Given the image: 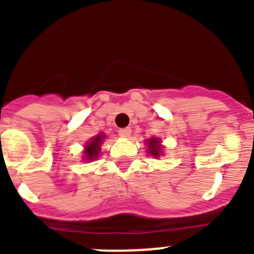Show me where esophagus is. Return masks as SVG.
Instances as JSON below:
<instances>
[{"mask_svg":"<svg viewBox=\"0 0 254 254\" xmlns=\"http://www.w3.org/2000/svg\"><path fill=\"white\" fill-rule=\"evenodd\" d=\"M118 134H120L121 137H129V134H131V128H129V127L120 128L118 129Z\"/></svg>","mask_w":254,"mask_h":254,"instance_id":"esophagus-1","label":"esophagus"}]
</instances>
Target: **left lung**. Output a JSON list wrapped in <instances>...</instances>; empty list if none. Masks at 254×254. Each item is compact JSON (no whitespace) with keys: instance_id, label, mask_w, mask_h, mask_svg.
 Instances as JSON below:
<instances>
[{"instance_id":"8db88e82","label":"left lung","mask_w":254,"mask_h":254,"mask_svg":"<svg viewBox=\"0 0 254 254\" xmlns=\"http://www.w3.org/2000/svg\"><path fill=\"white\" fill-rule=\"evenodd\" d=\"M147 145H149V152L155 156V158H158L159 154L161 151V146H160V141L158 138H151V140L147 141Z\"/></svg>"}]
</instances>
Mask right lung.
<instances>
[{"label":"right lung","mask_w":254,"mask_h":254,"mask_svg":"<svg viewBox=\"0 0 254 254\" xmlns=\"http://www.w3.org/2000/svg\"><path fill=\"white\" fill-rule=\"evenodd\" d=\"M103 138H104V136H102V134L95 136V137L85 146V158H86V160H93V159H95L96 156H98L100 150V143H102Z\"/></svg>","instance_id":"obj_1"}]
</instances>
